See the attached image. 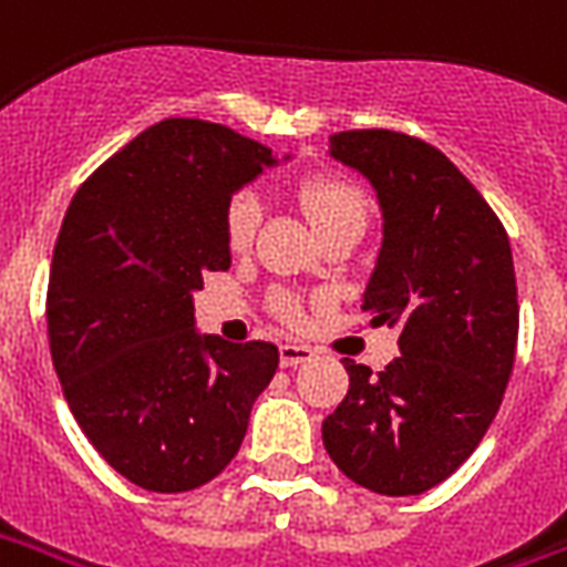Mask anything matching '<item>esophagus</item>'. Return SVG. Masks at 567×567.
Masks as SVG:
<instances>
[{"label":"esophagus","mask_w":567,"mask_h":567,"mask_svg":"<svg viewBox=\"0 0 567 567\" xmlns=\"http://www.w3.org/2000/svg\"><path fill=\"white\" fill-rule=\"evenodd\" d=\"M316 358V348L306 346V342H282L279 346V360L282 367H297V363H306V360Z\"/></svg>","instance_id":"obj_1"}]
</instances>
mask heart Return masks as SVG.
Returning a JSON list of instances; mask_svg holds the SVG:
<instances>
[{"mask_svg":"<svg viewBox=\"0 0 567 567\" xmlns=\"http://www.w3.org/2000/svg\"><path fill=\"white\" fill-rule=\"evenodd\" d=\"M300 200H303L306 213L312 216L318 228H324L330 221L346 219V216H367V198L354 183L339 177H312L300 186ZM261 221V204L255 192H237L225 207V237H228L230 249H246L258 230ZM279 316L300 324L306 318L303 303L297 297L285 295L279 297Z\"/></svg>","mask_w":567,"mask_h":567,"instance_id":"1","label":"heart"}]
</instances>
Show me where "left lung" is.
I'll return each instance as SVG.
<instances>
[{
  "label": "left lung",
  "mask_w": 567,
  "mask_h": 567,
  "mask_svg": "<svg viewBox=\"0 0 567 567\" xmlns=\"http://www.w3.org/2000/svg\"><path fill=\"white\" fill-rule=\"evenodd\" d=\"M330 155L379 192L384 246L363 295L372 324L400 330V358L342 360L348 393L324 447L354 484L417 496L472 456L514 369L517 279L505 225L454 162L388 128L330 134Z\"/></svg>",
  "instance_id": "left-lung-1"
}]
</instances>
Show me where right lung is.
I'll return each instance as SVG.
<instances>
[{"label": "right lung", "instance_id": "right-lung-1", "mask_svg": "<svg viewBox=\"0 0 567 567\" xmlns=\"http://www.w3.org/2000/svg\"><path fill=\"white\" fill-rule=\"evenodd\" d=\"M270 150L171 116L113 153L71 200L53 249L48 337L74 421L111 468L186 493L237 456L279 367L272 342L195 333L192 291L228 270L225 207Z\"/></svg>", "mask_w": 567, "mask_h": 567}]
</instances>
